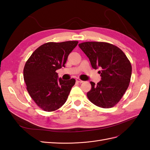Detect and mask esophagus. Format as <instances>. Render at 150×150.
I'll return each mask as SVG.
<instances>
[{
  "label": "esophagus",
  "instance_id": "1",
  "mask_svg": "<svg viewBox=\"0 0 150 150\" xmlns=\"http://www.w3.org/2000/svg\"><path fill=\"white\" fill-rule=\"evenodd\" d=\"M76 82H78V83H83V81L82 80L79 79H76Z\"/></svg>",
  "mask_w": 150,
  "mask_h": 150
}]
</instances>
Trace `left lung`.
<instances>
[{"label": "left lung", "instance_id": "left-lung-1", "mask_svg": "<svg viewBox=\"0 0 150 150\" xmlns=\"http://www.w3.org/2000/svg\"><path fill=\"white\" fill-rule=\"evenodd\" d=\"M88 58L93 69L100 68L101 80L92 88L87 97L102 108L114 107L129 86L132 74L131 63L118 47L104 42H85L79 45Z\"/></svg>", "mask_w": 150, "mask_h": 150}]
</instances>
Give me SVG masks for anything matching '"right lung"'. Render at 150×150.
I'll return each mask as SVG.
<instances>
[{
    "label": "right lung",
    "instance_id": "1",
    "mask_svg": "<svg viewBox=\"0 0 150 150\" xmlns=\"http://www.w3.org/2000/svg\"><path fill=\"white\" fill-rule=\"evenodd\" d=\"M78 41L50 42L40 46L25 64L24 80L29 94L41 109L51 112L65 103L75 80H63L56 71L65 67Z\"/></svg>",
    "mask_w": 150,
    "mask_h": 150
}]
</instances>
